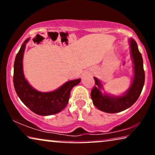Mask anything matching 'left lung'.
<instances>
[{
	"label": "left lung",
	"mask_w": 155,
	"mask_h": 155,
	"mask_svg": "<svg viewBox=\"0 0 155 155\" xmlns=\"http://www.w3.org/2000/svg\"><path fill=\"white\" fill-rule=\"evenodd\" d=\"M129 44L134 75L130 87L126 92L120 96H114L106 92L102 93L101 90H104L102 83L100 80L94 77L96 86L94 87L91 92V98L95 107L106 113H118L128 109L137 101L143 90L145 84L143 57L134 39L132 38L129 39Z\"/></svg>",
	"instance_id": "left-lung-1"
}]
</instances>
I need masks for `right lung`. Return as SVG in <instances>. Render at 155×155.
Instances as JSON below:
<instances>
[{"label":"right lung","mask_w":155,"mask_h":155,"mask_svg":"<svg viewBox=\"0 0 155 155\" xmlns=\"http://www.w3.org/2000/svg\"><path fill=\"white\" fill-rule=\"evenodd\" d=\"M30 38L23 42L16 55L14 63L13 83L17 94L24 104L34 113L40 116H49L59 113L66 107L71 91L81 79L70 80L52 92H39L31 87L23 72V56L25 46Z\"/></svg>","instance_id":"right-lung-1"}]
</instances>
